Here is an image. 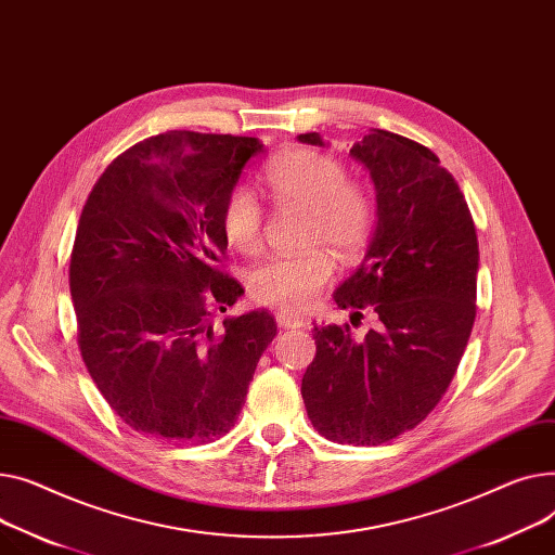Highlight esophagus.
I'll use <instances>...</instances> for the list:
<instances>
[{"label":"esophagus","instance_id":"obj_1","mask_svg":"<svg viewBox=\"0 0 555 555\" xmlns=\"http://www.w3.org/2000/svg\"><path fill=\"white\" fill-rule=\"evenodd\" d=\"M275 320H278V324H280L282 330H298V327H302V324H305L302 315H296V313H291V311H278Z\"/></svg>","mask_w":555,"mask_h":555}]
</instances>
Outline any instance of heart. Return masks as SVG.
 I'll return each mask as SVG.
<instances>
[{
	"instance_id": "obj_1",
	"label": "heart",
	"mask_w": 555,
	"mask_h": 555,
	"mask_svg": "<svg viewBox=\"0 0 555 555\" xmlns=\"http://www.w3.org/2000/svg\"><path fill=\"white\" fill-rule=\"evenodd\" d=\"M264 181L278 206L307 210V244H330L338 255H361L374 233L376 204L372 192L347 179V168L318 150H291L271 158ZM221 233L228 246L250 255L262 246L264 210L250 188L235 185L221 206ZM330 250L278 255L248 271L246 286L257 305L282 311L307 309L334 278Z\"/></svg>"
}]
</instances>
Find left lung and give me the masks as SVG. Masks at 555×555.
<instances>
[{
  "instance_id": "obj_1",
  "label": "left lung",
  "mask_w": 555,
  "mask_h": 555,
  "mask_svg": "<svg viewBox=\"0 0 555 555\" xmlns=\"http://www.w3.org/2000/svg\"><path fill=\"white\" fill-rule=\"evenodd\" d=\"M298 141L324 145L318 132ZM349 154L370 170L378 221L334 300L358 315L372 309L376 330L356 340L349 324L315 327L302 399L322 437L378 446L418 426L457 372L477 313L479 248L457 181L426 145L372 129Z\"/></svg>"
}]
</instances>
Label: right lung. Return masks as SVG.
Masks as SVG:
<instances>
[{
	"label": "right lung",
	"mask_w": 555,
	"mask_h": 555,
	"mask_svg": "<svg viewBox=\"0 0 555 555\" xmlns=\"http://www.w3.org/2000/svg\"><path fill=\"white\" fill-rule=\"evenodd\" d=\"M262 152L250 137H150L109 163L82 208L69 264L80 356L109 408L145 437H223L278 334L264 309L223 318L221 334L210 322L244 293L219 269L221 206Z\"/></svg>",
	"instance_id": "add662e5"
}]
</instances>
